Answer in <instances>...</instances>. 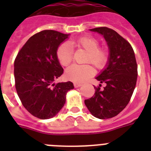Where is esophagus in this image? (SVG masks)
Instances as JSON below:
<instances>
[{"mask_svg":"<svg viewBox=\"0 0 151 151\" xmlns=\"http://www.w3.org/2000/svg\"><path fill=\"white\" fill-rule=\"evenodd\" d=\"M82 85V83H78V82H75V83H74V87H75V88L81 87Z\"/></svg>","mask_w":151,"mask_h":151,"instance_id":"34e87169","label":"esophagus"}]
</instances>
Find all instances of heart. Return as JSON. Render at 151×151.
I'll return each instance as SVG.
<instances>
[{"label": "heart", "mask_w": 151, "mask_h": 151, "mask_svg": "<svg viewBox=\"0 0 151 151\" xmlns=\"http://www.w3.org/2000/svg\"><path fill=\"white\" fill-rule=\"evenodd\" d=\"M73 46L84 49L88 52L85 63H90L98 69H103L109 60V52L106 47H100V41L92 36H83L71 41ZM57 57L63 66L69 65L73 60V49L68 44H61L57 50ZM94 70L88 64H73L66 69L65 76L68 80L76 82H82L94 75Z\"/></svg>", "instance_id": "heart-1"}]
</instances>
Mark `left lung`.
<instances>
[{
	"instance_id": "8db88e82",
	"label": "left lung",
	"mask_w": 151,
	"mask_h": 151,
	"mask_svg": "<svg viewBox=\"0 0 151 151\" xmlns=\"http://www.w3.org/2000/svg\"><path fill=\"white\" fill-rule=\"evenodd\" d=\"M104 36L110 49L107 66L96 79L101 85L94 87L93 97L85 100L92 115L101 119L116 116L130 101L138 77V65L132 47L116 31L107 27L90 29Z\"/></svg>"
}]
</instances>
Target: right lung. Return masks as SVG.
<instances>
[{"mask_svg": "<svg viewBox=\"0 0 151 151\" xmlns=\"http://www.w3.org/2000/svg\"><path fill=\"white\" fill-rule=\"evenodd\" d=\"M69 34L54 30L36 33L26 41L14 61L15 87L22 104L34 116L47 119L64 106L71 82L54 81L63 73L57 50Z\"/></svg>", "mask_w": 151, "mask_h": 151, "instance_id": "1", "label": "right lung"}]
</instances>
